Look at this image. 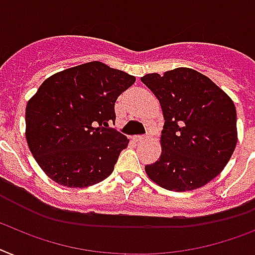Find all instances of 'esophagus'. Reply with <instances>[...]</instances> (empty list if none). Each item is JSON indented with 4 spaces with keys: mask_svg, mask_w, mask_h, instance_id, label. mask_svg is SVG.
<instances>
[{
    "mask_svg": "<svg viewBox=\"0 0 255 255\" xmlns=\"http://www.w3.org/2000/svg\"><path fill=\"white\" fill-rule=\"evenodd\" d=\"M149 138V134H145V136H137V137H134V140L138 142H142V141H146Z\"/></svg>",
    "mask_w": 255,
    "mask_h": 255,
    "instance_id": "34e87169",
    "label": "esophagus"
}]
</instances>
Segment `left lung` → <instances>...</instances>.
Instances as JSON below:
<instances>
[{
	"mask_svg": "<svg viewBox=\"0 0 255 255\" xmlns=\"http://www.w3.org/2000/svg\"><path fill=\"white\" fill-rule=\"evenodd\" d=\"M141 81L162 107V153L146 165L148 177L170 191L207 185L228 163L237 144L235 103L204 74L177 68Z\"/></svg>",
	"mask_w": 255,
	"mask_h": 255,
	"instance_id": "left-lung-1",
	"label": "left lung"
}]
</instances>
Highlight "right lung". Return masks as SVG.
Wrapping results in <instances>:
<instances>
[{
  "mask_svg": "<svg viewBox=\"0 0 255 255\" xmlns=\"http://www.w3.org/2000/svg\"><path fill=\"white\" fill-rule=\"evenodd\" d=\"M134 77L99 61L53 74L26 107L28 148L45 174L67 187L106 179L129 140L115 124L118 97Z\"/></svg>",
  "mask_w": 255,
  "mask_h": 255,
  "instance_id": "right-lung-1",
  "label": "right lung"
}]
</instances>
